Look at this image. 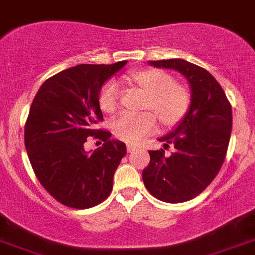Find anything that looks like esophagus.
Listing matches in <instances>:
<instances>
[{
    "mask_svg": "<svg viewBox=\"0 0 255 255\" xmlns=\"http://www.w3.org/2000/svg\"><path fill=\"white\" fill-rule=\"evenodd\" d=\"M137 148H138V146L134 145V144H127V150L129 151V153H132V151H134Z\"/></svg>",
    "mask_w": 255,
    "mask_h": 255,
    "instance_id": "34e87169",
    "label": "esophagus"
}]
</instances>
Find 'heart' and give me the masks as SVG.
Listing matches in <instances>:
<instances>
[{"mask_svg":"<svg viewBox=\"0 0 255 255\" xmlns=\"http://www.w3.org/2000/svg\"><path fill=\"white\" fill-rule=\"evenodd\" d=\"M130 81L145 94L144 109L154 112L160 125L165 128L176 126L187 115L191 105L189 91L175 84L168 73L158 69L134 71ZM99 105L106 113L116 111L118 105V87L115 81H107L99 94ZM150 112L142 115H122L112 123V129L120 139L128 143H138L155 128V117Z\"/></svg>","mask_w":255,"mask_h":255,"instance_id":"1","label":"heart"}]
</instances>
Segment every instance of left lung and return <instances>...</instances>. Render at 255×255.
<instances>
[{
	"mask_svg": "<svg viewBox=\"0 0 255 255\" xmlns=\"http://www.w3.org/2000/svg\"><path fill=\"white\" fill-rule=\"evenodd\" d=\"M154 68L171 69L187 80L191 105L187 115L168 134L158 138L164 148L150 150L142 177L154 197L169 204L189 201L201 194L220 171L232 132V107L225 91L205 69L182 59L148 61Z\"/></svg>",
	"mask_w": 255,
	"mask_h": 255,
	"instance_id": "obj_1",
	"label": "left lung"
}]
</instances>
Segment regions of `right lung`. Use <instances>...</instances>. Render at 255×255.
I'll return each mask as SVG.
<instances>
[{
    "instance_id": "1",
    "label": "right lung",
    "mask_w": 255,
    "mask_h": 255,
    "mask_svg": "<svg viewBox=\"0 0 255 255\" xmlns=\"http://www.w3.org/2000/svg\"><path fill=\"white\" fill-rule=\"evenodd\" d=\"M126 64L69 68L48 79L33 100L24 128L28 158L43 187L65 206H96L111 194L127 148L95 125L104 120L99 105L102 86ZM94 135L104 144L85 151L87 137Z\"/></svg>"
}]
</instances>
